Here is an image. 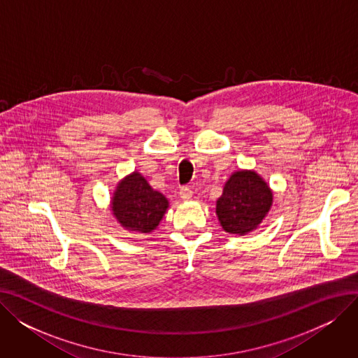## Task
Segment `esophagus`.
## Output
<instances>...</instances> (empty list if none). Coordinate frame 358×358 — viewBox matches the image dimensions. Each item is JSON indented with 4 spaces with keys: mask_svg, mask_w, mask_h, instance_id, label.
<instances>
[{
    "mask_svg": "<svg viewBox=\"0 0 358 358\" xmlns=\"http://www.w3.org/2000/svg\"><path fill=\"white\" fill-rule=\"evenodd\" d=\"M180 197H181V200L192 199L193 197L192 189H189V187H181V189H180Z\"/></svg>",
    "mask_w": 358,
    "mask_h": 358,
    "instance_id": "1",
    "label": "esophagus"
}]
</instances>
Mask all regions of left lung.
<instances>
[{
  "label": "left lung",
  "instance_id": "obj_1",
  "mask_svg": "<svg viewBox=\"0 0 358 358\" xmlns=\"http://www.w3.org/2000/svg\"><path fill=\"white\" fill-rule=\"evenodd\" d=\"M273 206V190L254 169L235 171L223 185L216 215L224 232L247 235L266 219Z\"/></svg>",
  "mask_w": 358,
  "mask_h": 358
}]
</instances>
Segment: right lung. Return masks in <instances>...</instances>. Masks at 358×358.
Wrapping results in <instances>:
<instances>
[{
    "instance_id": "1",
    "label": "right lung",
    "mask_w": 358,
    "mask_h": 358,
    "mask_svg": "<svg viewBox=\"0 0 358 358\" xmlns=\"http://www.w3.org/2000/svg\"><path fill=\"white\" fill-rule=\"evenodd\" d=\"M110 208L126 231L150 234L158 228L169 201L162 193L154 190L141 173L134 171L119 181Z\"/></svg>"
}]
</instances>
